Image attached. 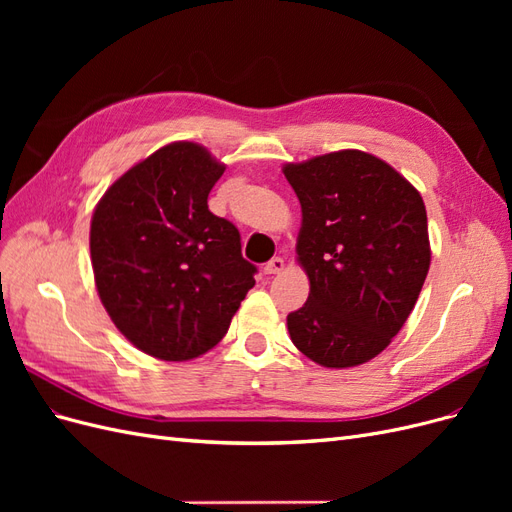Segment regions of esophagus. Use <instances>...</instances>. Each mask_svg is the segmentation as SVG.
<instances>
[{"mask_svg":"<svg viewBox=\"0 0 512 512\" xmlns=\"http://www.w3.org/2000/svg\"><path fill=\"white\" fill-rule=\"evenodd\" d=\"M284 258H280V256H275V258H271L267 265H265V273L267 275H275V273H282L284 271Z\"/></svg>","mask_w":512,"mask_h":512,"instance_id":"1","label":"esophagus"}]
</instances>
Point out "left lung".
Here are the masks:
<instances>
[{"mask_svg": "<svg viewBox=\"0 0 512 512\" xmlns=\"http://www.w3.org/2000/svg\"><path fill=\"white\" fill-rule=\"evenodd\" d=\"M301 203L297 260L309 297L288 314L292 344L322 367L378 356L404 327L431 262L421 194L359 149L284 164Z\"/></svg>", "mask_w": 512, "mask_h": 512, "instance_id": "8db88e82", "label": "left lung"}]
</instances>
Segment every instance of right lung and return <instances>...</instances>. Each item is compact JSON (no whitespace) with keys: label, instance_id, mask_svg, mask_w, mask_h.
Wrapping results in <instances>:
<instances>
[{"label":"right lung","instance_id":"add662e5","mask_svg":"<svg viewBox=\"0 0 512 512\" xmlns=\"http://www.w3.org/2000/svg\"><path fill=\"white\" fill-rule=\"evenodd\" d=\"M224 170L203 145H164L123 173L91 215L100 301L121 335L156 359L211 350L256 284L237 226L207 205Z\"/></svg>","mask_w":512,"mask_h":512}]
</instances>
